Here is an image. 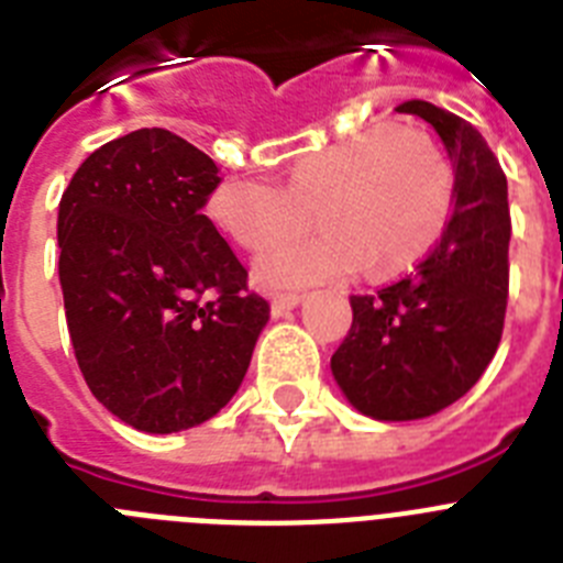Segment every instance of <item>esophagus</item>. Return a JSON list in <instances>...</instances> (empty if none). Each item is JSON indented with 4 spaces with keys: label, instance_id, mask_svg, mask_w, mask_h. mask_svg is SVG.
<instances>
[{
    "label": "esophagus",
    "instance_id": "obj_1",
    "mask_svg": "<svg viewBox=\"0 0 563 563\" xmlns=\"http://www.w3.org/2000/svg\"><path fill=\"white\" fill-rule=\"evenodd\" d=\"M301 292H296V290H278V292H273V298H271V305H273V312H285V310H290V307H296L298 301H301Z\"/></svg>",
    "mask_w": 563,
    "mask_h": 563
}]
</instances>
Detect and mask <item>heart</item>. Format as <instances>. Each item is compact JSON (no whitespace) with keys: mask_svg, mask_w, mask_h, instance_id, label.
<instances>
[{"mask_svg":"<svg viewBox=\"0 0 563 563\" xmlns=\"http://www.w3.org/2000/svg\"><path fill=\"white\" fill-rule=\"evenodd\" d=\"M454 206V166L422 129L366 126L305 154L287 183L231 177L208 200L211 220L239 245L262 253L309 221L318 234L273 249L258 262L271 285H310L366 265L369 276L409 267L434 245Z\"/></svg>","mask_w":563,"mask_h":563,"instance_id":"obj_1","label":"heart"}]
</instances>
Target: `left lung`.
<instances>
[{"instance_id": "8db88e82", "label": "left lung", "mask_w": 563, "mask_h": 563, "mask_svg": "<svg viewBox=\"0 0 563 563\" xmlns=\"http://www.w3.org/2000/svg\"><path fill=\"white\" fill-rule=\"evenodd\" d=\"M434 126L456 168L454 208L411 273L350 296L352 327L332 355L343 395L375 420H420L460 400L487 369L510 290L507 177L485 137L460 114L406 101Z\"/></svg>"}]
</instances>
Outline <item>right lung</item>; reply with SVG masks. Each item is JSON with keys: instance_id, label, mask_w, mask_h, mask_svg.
<instances>
[{"instance_id": "1", "label": "right lung", "mask_w": 563, "mask_h": 563, "mask_svg": "<svg viewBox=\"0 0 563 563\" xmlns=\"http://www.w3.org/2000/svg\"><path fill=\"white\" fill-rule=\"evenodd\" d=\"M206 152L168 129L103 143L58 202V278L78 369L132 429L200 426L236 395L271 305L202 208Z\"/></svg>"}]
</instances>
